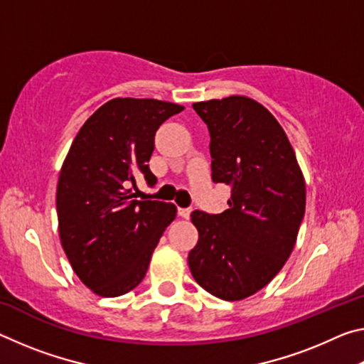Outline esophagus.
I'll list each match as a JSON object with an SVG mask.
<instances>
[{"instance_id": "1", "label": "esophagus", "mask_w": 364, "mask_h": 364, "mask_svg": "<svg viewBox=\"0 0 364 364\" xmlns=\"http://www.w3.org/2000/svg\"><path fill=\"white\" fill-rule=\"evenodd\" d=\"M191 212H193V208H189V207H186V208L180 207V208H178V215H180L181 218H186V220L191 217Z\"/></svg>"}]
</instances>
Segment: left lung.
<instances>
[{
    "label": "left lung",
    "mask_w": 364,
    "mask_h": 364,
    "mask_svg": "<svg viewBox=\"0 0 364 364\" xmlns=\"http://www.w3.org/2000/svg\"><path fill=\"white\" fill-rule=\"evenodd\" d=\"M210 133L212 180L231 186L223 213L194 210V279L223 300H242L279 273L305 215V180L287 134L245 96L193 104Z\"/></svg>",
    "instance_id": "obj_1"
}]
</instances>
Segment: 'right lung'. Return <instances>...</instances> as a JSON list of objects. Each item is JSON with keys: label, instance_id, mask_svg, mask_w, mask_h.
Returning <instances> with one entry per match:
<instances>
[{"label": "right lung", "instance_id": "1", "mask_svg": "<svg viewBox=\"0 0 364 364\" xmlns=\"http://www.w3.org/2000/svg\"><path fill=\"white\" fill-rule=\"evenodd\" d=\"M184 107L159 100L115 97L80 128L63 164L56 207L60 244L83 284L119 297L146 276L154 249L176 217L173 204L133 199L149 168L154 136Z\"/></svg>", "mask_w": 364, "mask_h": 364}]
</instances>
